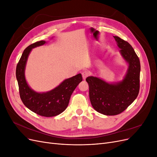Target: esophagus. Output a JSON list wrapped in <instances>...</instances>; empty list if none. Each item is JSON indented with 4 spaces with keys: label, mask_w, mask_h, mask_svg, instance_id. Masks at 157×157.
I'll list each match as a JSON object with an SVG mask.
<instances>
[{
    "label": "esophagus",
    "mask_w": 157,
    "mask_h": 157,
    "mask_svg": "<svg viewBox=\"0 0 157 157\" xmlns=\"http://www.w3.org/2000/svg\"><path fill=\"white\" fill-rule=\"evenodd\" d=\"M88 75L89 74L87 71H83V72L82 73V76L83 79H86V78L88 77Z\"/></svg>",
    "instance_id": "1"
}]
</instances>
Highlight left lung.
Instances as JSON below:
<instances>
[{
  "label": "left lung",
  "mask_w": 157,
  "mask_h": 157,
  "mask_svg": "<svg viewBox=\"0 0 157 157\" xmlns=\"http://www.w3.org/2000/svg\"><path fill=\"white\" fill-rule=\"evenodd\" d=\"M113 37L128 65L124 77L117 82H108L94 76L86 79L92 107L98 113L109 116L121 113L136 99L140 91L141 69L139 58L132 46L120 37Z\"/></svg>",
  "instance_id": "1"
}]
</instances>
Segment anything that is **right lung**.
Wrapping results in <instances>:
<instances>
[{"label": "right lung", "instance_id": "right-lung-1", "mask_svg": "<svg viewBox=\"0 0 157 157\" xmlns=\"http://www.w3.org/2000/svg\"><path fill=\"white\" fill-rule=\"evenodd\" d=\"M45 40L38 41L24 50L16 67V75L20 95L23 104L37 115L46 117H55L63 112L67 107L71 94L78 84L82 82V75L79 73L65 79L58 86L48 92H37L28 84L25 75L28 57L33 48L44 45Z\"/></svg>", "mask_w": 157, "mask_h": 157}]
</instances>
